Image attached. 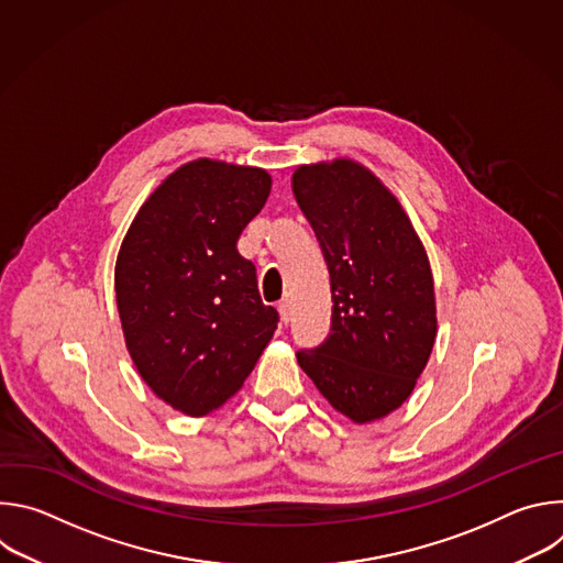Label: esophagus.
<instances>
[{"label": "esophagus", "mask_w": 563, "mask_h": 563, "mask_svg": "<svg viewBox=\"0 0 563 563\" xmlns=\"http://www.w3.org/2000/svg\"><path fill=\"white\" fill-rule=\"evenodd\" d=\"M278 311H280V318H283V323L287 325L289 320H291V300H283L280 305H278Z\"/></svg>", "instance_id": "obj_1"}]
</instances>
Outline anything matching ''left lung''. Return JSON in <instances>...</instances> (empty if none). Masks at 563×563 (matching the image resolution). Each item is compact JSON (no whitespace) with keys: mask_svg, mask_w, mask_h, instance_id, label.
Listing matches in <instances>:
<instances>
[{"mask_svg":"<svg viewBox=\"0 0 563 563\" xmlns=\"http://www.w3.org/2000/svg\"><path fill=\"white\" fill-rule=\"evenodd\" d=\"M298 207L323 250L332 328L298 365L330 406L363 426L400 408L437 339L434 280L426 247L396 196L361 163L300 165Z\"/></svg>","mask_w":563,"mask_h":563,"instance_id":"left-lung-1","label":"left lung"}]
</instances>
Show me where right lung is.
Segmentation results:
<instances>
[{
	"instance_id": "1",
	"label": "right lung",
	"mask_w": 563,
	"mask_h": 563,
	"mask_svg": "<svg viewBox=\"0 0 563 563\" xmlns=\"http://www.w3.org/2000/svg\"><path fill=\"white\" fill-rule=\"evenodd\" d=\"M269 191L261 167L198 157L153 189L122 240L115 302L126 350L153 394L187 417L243 387L276 332L278 311L235 247Z\"/></svg>"
}]
</instances>
